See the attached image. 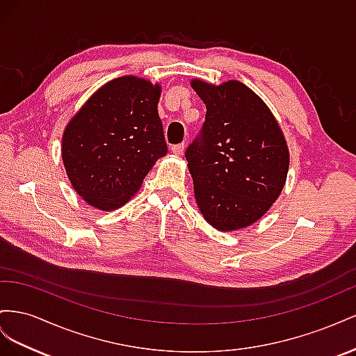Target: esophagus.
<instances>
[{
    "label": "esophagus",
    "instance_id": "1",
    "mask_svg": "<svg viewBox=\"0 0 356 356\" xmlns=\"http://www.w3.org/2000/svg\"><path fill=\"white\" fill-rule=\"evenodd\" d=\"M185 149H186V145L185 143H180V145H176V146H172L171 147V152L175 155H181L185 152Z\"/></svg>",
    "mask_w": 356,
    "mask_h": 356
}]
</instances>
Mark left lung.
Masks as SVG:
<instances>
[{"mask_svg":"<svg viewBox=\"0 0 356 356\" xmlns=\"http://www.w3.org/2000/svg\"><path fill=\"white\" fill-rule=\"evenodd\" d=\"M206 104L201 136L186 150L198 210L213 228L238 231L258 222L286 184L289 149L268 106L238 80L192 79Z\"/></svg>","mask_w":356,"mask_h":356,"instance_id":"left-lung-1","label":"left lung"}]
</instances>
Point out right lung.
Segmentation results:
<instances>
[{
	"instance_id": "right-lung-1",
	"label": "right lung",
	"mask_w": 356,
	"mask_h": 356,
	"mask_svg": "<svg viewBox=\"0 0 356 356\" xmlns=\"http://www.w3.org/2000/svg\"><path fill=\"white\" fill-rule=\"evenodd\" d=\"M159 97V83L122 76L97 89L70 119L60 154L71 186L89 206L110 211L127 204L167 155Z\"/></svg>"
}]
</instances>
